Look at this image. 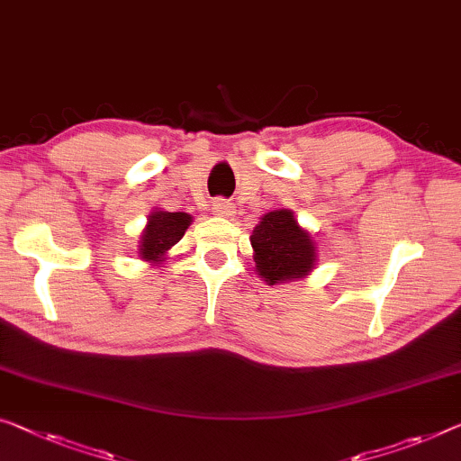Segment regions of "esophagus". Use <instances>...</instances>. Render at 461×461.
<instances>
[{
  "instance_id": "esophagus-1",
  "label": "esophagus",
  "mask_w": 461,
  "mask_h": 461,
  "mask_svg": "<svg viewBox=\"0 0 461 461\" xmlns=\"http://www.w3.org/2000/svg\"><path fill=\"white\" fill-rule=\"evenodd\" d=\"M212 212H214L216 216L229 218V216L235 214V206H232V203L226 202V200H216L214 203H212Z\"/></svg>"
}]
</instances>
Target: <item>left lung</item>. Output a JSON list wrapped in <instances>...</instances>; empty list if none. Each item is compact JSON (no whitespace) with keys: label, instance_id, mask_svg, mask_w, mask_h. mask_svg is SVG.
<instances>
[{"label":"left lung","instance_id":"left-lung-1","mask_svg":"<svg viewBox=\"0 0 461 461\" xmlns=\"http://www.w3.org/2000/svg\"><path fill=\"white\" fill-rule=\"evenodd\" d=\"M249 240L255 272L270 286L303 278L315 267L317 247L313 237L301 229L290 210H274L261 216Z\"/></svg>","mask_w":461,"mask_h":461}]
</instances>
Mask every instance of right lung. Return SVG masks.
<instances>
[{"label": "right lung", "mask_w": 461, "mask_h": 461, "mask_svg": "<svg viewBox=\"0 0 461 461\" xmlns=\"http://www.w3.org/2000/svg\"><path fill=\"white\" fill-rule=\"evenodd\" d=\"M191 222H194V218L185 214V212H152L148 216L146 229L141 230V239L138 245L140 258L144 261H150V264L165 261L167 251L179 243Z\"/></svg>", "instance_id": "obj_1"}]
</instances>
